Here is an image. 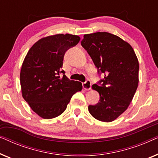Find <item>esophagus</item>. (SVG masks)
<instances>
[{
    "label": "esophagus",
    "mask_w": 158,
    "mask_h": 158,
    "mask_svg": "<svg viewBox=\"0 0 158 158\" xmlns=\"http://www.w3.org/2000/svg\"><path fill=\"white\" fill-rule=\"evenodd\" d=\"M83 89L85 90H89L91 88V82H90L89 80L86 81L85 83H83Z\"/></svg>",
    "instance_id": "1"
}]
</instances>
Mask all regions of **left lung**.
<instances>
[{
  "label": "left lung",
  "mask_w": 158,
  "mask_h": 158,
  "mask_svg": "<svg viewBox=\"0 0 158 158\" xmlns=\"http://www.w3.org/2000/svg\"><path fill=\"white\" fill-rule=\"evenodd\" d=\"M81 45L99 71L102 85H92L100 95L98 103L89 106L92 116L111 122L127 109L139 83V62L128 42L109 32L84 34Z\"/></svg>",
  "instance_id": "8db88e82"
}]
</instances>
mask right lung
Listing matches in <instances>:
<instances>
[{"mask_svg": "<svg viewBox=\"0 0 158 158\" xmlns=\"http://www.w3.org/2000/svg\"><path fill=\"white\" fill-rule=\"evenodd\" d=\"M81 38L57 34L34 43L23 60L20 72L21 94L34 112L44 119L60 116L75 93L81 91V82L59 75L65 52Z\"/></svg>", "mask_w": 158, "mask_h": 158, "instance_id": "1", "label": "right lung"}]
</instances>
